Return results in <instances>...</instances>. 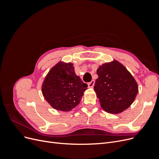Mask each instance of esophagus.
Wrapping results in <instances>:
<instances>
[{
	"label": "esophagus",
	"instance_id": "obj_1",
	"mask_svg": "<svg viewBox=\"0 0 159 159\" xmlns=\"http://www.w3.org/2000/svg\"><path fill=\"white\" fill-rule=\"evenodd\" d=\"M94 85H95V81L92 80L91 81H90V82L88 83V87L90 88H93Z\"/></svg>",
	"mask_w": 159,
	"mask_h": 159
}]
</instances>
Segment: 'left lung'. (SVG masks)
<instances>
[{"instance_id": "8db88e82", "label": "left lung", "mask_w": 159, "mask_h": 159, "mask_svg": "<svg viewBox=\"0 0 159 159\" xmlns=\"http://www.w3.org/2000/svg\"><path fill=\"white\" fill-rule=\"evenodd\" d=\"M94 91L105 111L117 114L129 108L138 93V85L131 73L117 60L99 66Z\"/></svg>"}]
</instances>
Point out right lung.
Instances as JSON below:
<instances>
[{"mask_svg": "<svg viewBox=\"0 0 159 159\" xmlns=\"http://www.w3.org/2000/svg\"><path fill=\"white\" fill-rule=\"evenodd\" d=\"M71 63L60 61L50 70L42 84V94L56 110L69 111L78 105L88 85L75 74Z\"/></svg>", "mask_w": 159, "mask_h": 159, "instance_id": "1", "label": "right lung"}]
</instances>
